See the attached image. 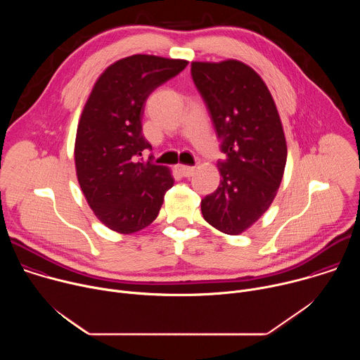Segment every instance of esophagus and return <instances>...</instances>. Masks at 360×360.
I'll return each mask as SVG.
<instances>
[{"mask_svg":"<svg viewBox=\"0 0 360 360\" xmlns=\"http://www.w3.org/2000/svg\"><path fill=\"white\" fill-rule=\"evenodd\" d=\"M176 171L182 175V176H191L195 172L193 167H188V165H178Z\"/></svg>","mask_w":360,"mask_h":360,"instance_id":"1","label":"esophagus"}]
</instances>
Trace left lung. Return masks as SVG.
<instances>
[{
  "label": "left lung",
  "instance_id": "left-lung-1",
  "mask_svg": "<svg viewBox=\"0 0 360 360\" xmlns=\"http://www.w3.org/2000/svg\"><path fill=\"white\" fill-rule=\"evenodd\" d=\"M191 74L226 157L218 161L219 186L200 200V211L218 231L238 235L276 196L288 155L282 122L268 86L246 64L192 63Z\"/></svg>",
  "mask_w": 360,
  "mask_h": 360
}]
</instances>
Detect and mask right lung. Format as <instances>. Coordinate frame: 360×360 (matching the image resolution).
<instances>
[{"mask_svg": "<svg viewBox=\"0 0 360 360\" xmlns=\"http://www.w3.org/2000/svg\"><path fill=\"white\" fill-rule=\"evenodd\" d=\"M188 61L136 54L110 65L95 82L75 139L77 176L96 218L120 233H134L160 214L174 185L169 169L149 157L142 134L150 92L176 77Z\"/></svg>", "mask_w": 360, "mask_h": 360, "instance_id": "add662e5", "label": "right lung"}]
</instances>
